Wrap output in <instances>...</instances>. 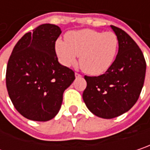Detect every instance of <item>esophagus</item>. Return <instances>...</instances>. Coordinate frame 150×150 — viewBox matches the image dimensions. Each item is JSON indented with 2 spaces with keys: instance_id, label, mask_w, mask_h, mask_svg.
Here are the masks:
<instances>
[{
  "instance_id": "1",
  "label": "esophagus",
  "mask_w": 150,
  "mask_h": 150,
  "mask_svg": "<svg viewBox=\"0 0 150 150\" xmlns=\"http://www.w3.org/2000/svg\"><path fill=\"white\" fill-rule=\"evenodd\" d=\"M75 77H76V78H81L82 76H81L79 73H77V72H76V73H75Z\"/></svg>"
}]
</instances>
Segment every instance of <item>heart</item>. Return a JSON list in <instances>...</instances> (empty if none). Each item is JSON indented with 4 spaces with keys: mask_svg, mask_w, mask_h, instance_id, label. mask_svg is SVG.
Segmentation results:
<instances>
[{
    "mask_svg": "<svg viewBox=\"0 0 150 150\" xmlns=\"http://www.w3.org/2000/svg\"><path fill=\"white\" fill-rule=\"evenodd\" d=\"M119 48L115 33L91 29L71 31L67 42L58 39L55 51L59 62L65 67L75 65L79 56V65L90 75H101L111 67Z\"/></svg>",
    "mask_w": 150,
    "mask_h": 150,
    "instance_id": "heart-1",
    "label": "heart"
}]
</instances>
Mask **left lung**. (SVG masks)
I'll use <instances>...</instances> for the list:
<instances>
[{"instance_id":"1","label":"left lung","mask_w":150,"mask_h":150,"mask_svg":"<svg viewBox=\"0 0 150 150\" xmlns=\"http://www.w3.org/2000/svg\"><path fill=\"white\" fill-rule=\"evenodd\" d=\"M119 39V51L111 67L98 77L85 76L83 99L93 114L112 119L129 111L142 91L146 62L137 44L125 31L110 25Z\"/></svg>"}]
</instances>
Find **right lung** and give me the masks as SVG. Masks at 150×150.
Segmentation results:
<instances>
[{"instance_id":"right-lung-1","label":"right lung","mask_w":150,"mask_h":150,"mask_svg":"<svg viewBox=\"0 0 150 150\" xmlns=\"http://www.w3.org/2000/svg\"><path fill=\"white\" fill-rule=\"evenodd\" d=\"M58 25L44 24L18 40L9 58L6 84L17 111L34 121H48L59 112L63 93L75 79L55 53Z\"/></svg>"}]
</instances>
